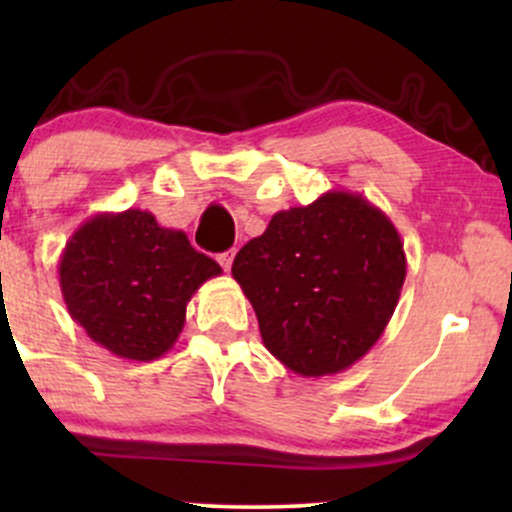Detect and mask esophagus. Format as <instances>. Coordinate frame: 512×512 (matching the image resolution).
Segmentation results:
<instances>
[{
  "mask_svg": "<svg viewBox=\"0 0 512 512\" xmlns=\"http://www.w3.org/2000/svg\"><path fill=\"white\" fill-rule=\"evenodd\" d=\"M233 257H236V250H226V252H221L219 257H216V260H219V264L223 269H231V264H233Z\"/></svg>",
  "mask_w": 512,
  "mask_h": 512,
  "instance_id": "esophagus-1",
  "label": "esophagus"
}]
</instances>
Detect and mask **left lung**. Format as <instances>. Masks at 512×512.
<instances>
[{
	"label": "left lung",
	"mask_w": 512,
	"mask_h": 512,
	"mask_svg": "<svg viewBox=\"0 0 512 512\" xmlns=\"http://www.w3.org/2000/svg\"><path fill=\"white\" fill-rule=\"evenodd\" d=\"M233 279L276 361L303 378L342 373L395 313L407 257L395 223L363 195L332 190L276 211L233 260Z\"/></svg>",
	"instance_id": "1"
}]
</instances>
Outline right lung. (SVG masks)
<instances>
[{"label":"right lung","instance_id":"add662e5","mask_svg":"<svg viewBox=\"0 0 512 512\" xmlns=\"http://www.w3.org/2000/svg\"><path fill=\"white\" fill-rule=\"evenodd\" d=\"M57 272L69 315L93 342L127 361H154L178 342L187 303L221 267L151 211L127 209L81 223Z\"/></svg>","mask_w":512,"mask_h":512}]
</instances>
